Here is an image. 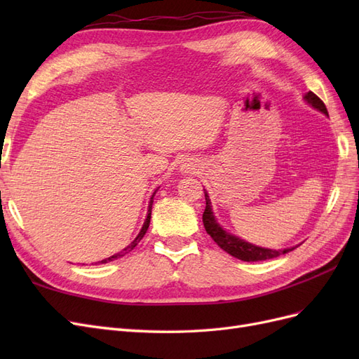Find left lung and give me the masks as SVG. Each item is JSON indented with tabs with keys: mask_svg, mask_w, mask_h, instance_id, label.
<instances>
[{
	"mask_svg": "<svg viewBox=\"0 0 359 359\" xmlns=\"http://www.w3.org/2000/svg\"><path fill=\"white\" fill-rule=\"evenodd\" d=\"M304 99H306L307 103L311 104L313 107H316V109H319L325 115H328L327 106H325V103L314 93L309 91L306 95H304ZM205 201H206V206H205V211L202 215L205 231L212 238L217 245H219L222 250H224L226 253H229L231 256H233L236 259H241V260H244V262H256V260H266V259L277 257L280 255H285V253L290 252V250H293V248L269 250V248L256 247L253 244L245 243L244 240H240V238L227 233L226 231L222 229V226L215 222L214 215H212V210H211V202H210V198H208V194H206V191H205Z\"/></svg>",
	"mask_w": 359,
	"mask_h": 359,
	"instance_id": "obj_1",
	"label": "left lung"
}]
</instances>
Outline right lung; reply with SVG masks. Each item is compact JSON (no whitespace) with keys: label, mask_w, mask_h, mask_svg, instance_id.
Segmentation results:
<instances>
[{"label":"right lung","mask_w":359,"mask_h":359,"mask_svg":"<svg viewBox=\"0 0 359 359\" xmlns=\"http://www.w3.org/2000/svg\"><path fill=\"white\" fill-rule=\"evenodd\" d=\"M156 194V193H154ZM154 194H153V198H154ZM153 198H151V202H149V208H148V215H147V219H145V223H144V226H142V229H140V232H139V235L135 238V241L130 244L128 247H126L123 252H119V253H116V255H114V256H111V257H107V259H103L100 264H107V262H112V260H115V259H119V257H123V256H126L128 252H132V250L139 244V241L142 240L144 238V235L147 233V231H148V226H149V220H151V210H153Z\"/></svg>","instance_id":"obj_1"}]
</instances>
